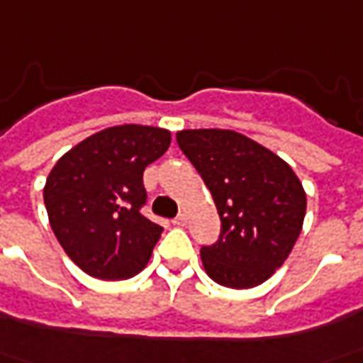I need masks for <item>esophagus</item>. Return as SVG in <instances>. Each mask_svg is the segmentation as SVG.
I'll return each instance as SVG.
<instances>
[{
    "label": "esophagus",
    "instance_id": "obj_1",
    "mask_svg": "<svg viewBox=\"0 0 363 363\" xmlns=\"http://www.w3.org/2000/svg\"><path fill=\"white\" fill-rule=\"evenodd\" d=\"M186 222H189V214H186V212H181V214L173 220L174 225H186Z\"/></svg>",
    "mask_w": 363,
    "mask_h": 363
}]
</instances>
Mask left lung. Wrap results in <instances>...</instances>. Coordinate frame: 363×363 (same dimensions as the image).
<instances>
[{
  "mask_svg": "<svg viewBox=\"0 0 363 363\" xmlns=\"http://www.w3.org/2000/svg\"><path fill=\"white\" fill-rule=\"evenodd\" d=\"M181 151L210 190L220 240L200 250L208 277L252 289L285 263L303 230L306 194L295 171L273 151L232 129H182Z\"/></svg>",
  "mask_w": 363,
  "mask_h": 363,
  "instance_id": "1",
  "label": "left lung"
}]
</instances>
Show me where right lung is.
Returning a JSON list of instances; mask_svg holds the SVG:
<instances>
[{"label":"right lung","mask_w":363,"mask_h":363,"mask_svg":"<svg viewBox=\"0 0 363 363\" xmlns=\"http://www.w3.org/2000/svg\"><path fill=\"white\" fill-rule=\"evenodd\" d=\"M169 145L167 129L116 125L80 141L52 167L43 190L50 228L84 273L120 281L147 265L163 228L141 214L143 171Z\"/></svg>","instance_id":"right-lung-1"}]
</instances>
